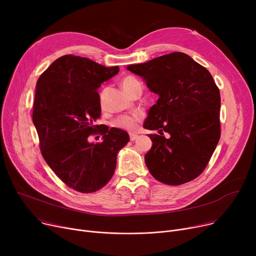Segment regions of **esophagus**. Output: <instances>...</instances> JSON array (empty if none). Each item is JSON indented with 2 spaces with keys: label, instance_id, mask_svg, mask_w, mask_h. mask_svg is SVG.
Instances as JSON below:
<instances>
[{
  "label": "esophagus",
  "instance_id": "1",
  "mask_svg": "<svg viewBox=\"0 0 256 256\" xmlns=\"http://www.w3.org/2000/svg\"><path fill=\"white\" fill-rule=\"evenodd\" d=\"M137 138H138V135H136V134H130V141H135Z\"/></svg>",
  "mask_w": 256,
  "mask_h": 256
}]
</instances>
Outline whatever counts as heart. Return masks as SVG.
<instances>
[{"label": "heart", "instance_id": "b5f03b06", "mask_svg": "<svg viewBox=\"0 0 256 256\" xmlns=\"http://www.w3.org/2000/svg\"><path fill=\"white\" fill-rule=\"evenodd\" d=\"M137 83H139V80L134 78V76H126L121 80V87H122L124 92H128L134 86H135ZM139 121L138 116H121L118 117L117 119L114 120L113 126L118 128H122L128 132H134L137 128V122Z\"/></svg>", "mask_w": 256, "mask_h": 256}]
</instances>
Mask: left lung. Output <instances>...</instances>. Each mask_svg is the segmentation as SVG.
Returning <instances> with one entry per match:
<instances>
[{
  "label": "left lung",
  "mask_w": 256,
  "mask_h": 256,
  "mask_svg": "<svg viewBox=\"0 0 256 256\" xmlns=\"http://www.w3.org/2000/svg\"><path fill=\"white\" fill-rule=\"evenodd\" d=\"M126 70L142 76L158 96L144 121V128L158 132L150 135L152 146L145 154L147 168L166 184L193 180L206 169L221 135L220 91L212 74L180 52Z\"/></svg>",
  "instance_id": "1"
}]
</instances>
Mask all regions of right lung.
I'll use <instances>...</instances> for the list:
<instances>
[{"mask_svg": "<svg viewBox=\"0 0 256 256\" xmlns=\"http://www.w3.org/2000/svg\"><path fill=\"white\" fill-rule=\"evenodd\" d=\"M118 72V66L65 55L37 80L32 118L42 154L65 184L80 193L96 192L108 184L118 152L130 141L122 130L96 124L102 110L98 89ZM93 133H100L103 141L90 144Z\"/></svg>", "mask_w": 256, "mask_h": 256, "instance_id": "right-lung-1", "label": "right lung"}]
</instances>
